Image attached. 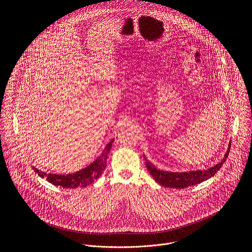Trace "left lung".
<instances>
[{
    "instance_id": "left-lung-1",
    "label": "left lung",
    "mask_w": 252,
    "mask_h": 252,
    "mask_svg": "<svg viewBox=\"0 0 252 252\" xmlns=\"http://www.w3.org/2000/svg\"><path fill=\"white\" fill-rule=\"evenodd\" d=\"M230 147H231V143L229 142L227 152L225 153L223 159L220 163L215 164L214 166H212L211 168H208L207 170H195V171H189V172H171V171L160 170V169H158L154 164H152L145 157L146 165L149 172L155 178V181L160 186H163L165 188H170V189H186L188 187L200 184L217 173V171L220 170L223 162L226 160V158L228 157V154L230 152Z\"/></svg>"
}]
</instances>
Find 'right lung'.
I'll return each mask as SVG.
<instances>
[{"label":"right lung","mask_w":252,"mask_h":252,"mask_svg":"<svg viewBox=\"0 0 252 252\" xmlns=\"http://www.w3.org/2000/svg\"><path fill=\"white\" fill-rule=\"evenodd\" d=\"M114 139H112L106 147L102 154L89 166L86 168L79 170L75 173H68L66 175L63 174H53V173H46L38 168L32 167L33 170L37 172L41 177L47 178V181L54 186L63 187V188H70V189H77V188H86L87 186L92 185L94 182L100 176L102 171L106 166V158L107 155L110 153Z\"/></svg>","instance_id":"right-lung-1"}]
</instances>
